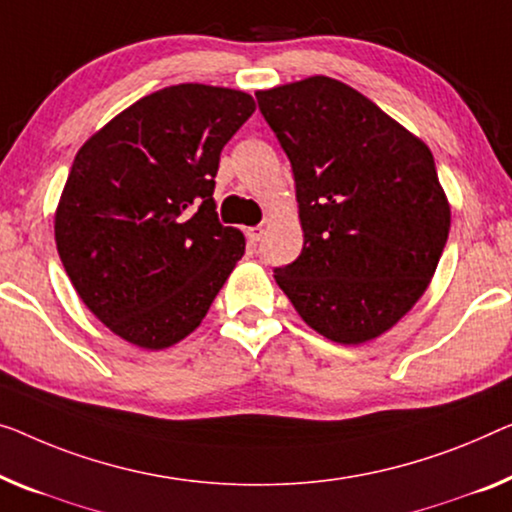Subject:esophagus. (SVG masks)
I'll return each instance as SVG.
<instances>
[{
    "label": "esophagus",
    "mask_w": 512,
    "mask_h": 512,
    "mask_svg": "<svg viewBox=\"0 0 512 512\" xmlns=\"http://www.w3.org/2000/svg\"><path fill=\"white\" fill-rule=\"evenodd\" d=\"M246 234H248V241L250 243H257L264 236V227H259V225L257 227H248Z\"/></svg>",
    "instance_id": "obj_1"
}]
</instances>
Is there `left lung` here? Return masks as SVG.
<instances>
[{
  "label": "left lung",
  "instance_id": "left-lung-1",
  "mask_svg": "<svg viewBox=\"0 0 512 512\" xmlns=\"http://www.w3.org/2000/svg\"><path fill=\"white\" fill-rule=\"evenodd\" d=\"M255 96L292 163L303 227L301 255L273 278L324 338H377L421 299L451 230L432 151L326 75Z\"/></svg>",
  "mask_w": 512,
  "mask_h": 512
}]
</instances>
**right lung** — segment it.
I'll use <instances>...</instances> for the list:
<instances>
[{
  "label": "right lung",
  "mask_w": 512,
  "mask_h": 512,
  "mask_svg": "<svg viewBox=\"0 0 512 512\" xmlns=\"http://www.w3.org/2000/svg\"><path fill=\"white\" fill-rule=\"evenodd\" d=\"M255 112L246 91L174 85L82 144L55 213L61 264L112 333L165 349L193 333L243 257L220 225V151Z\"/></svg>",
  "instance_id": "1"
}]
</instances>
